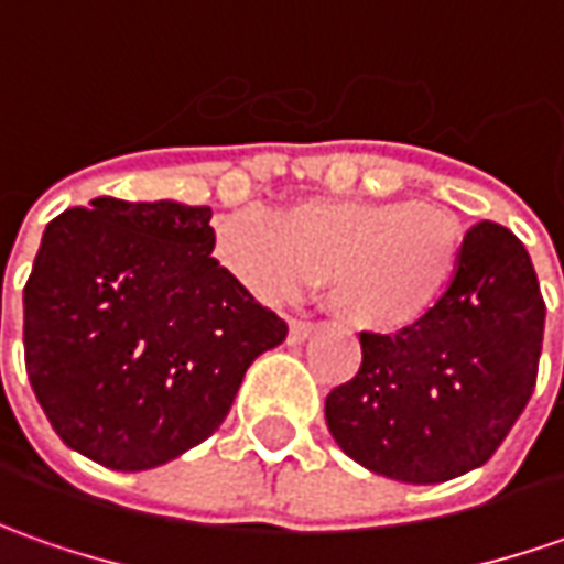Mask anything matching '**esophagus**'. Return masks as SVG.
I'll return each instance as SVG.
<instances>
[{
    "instance_id": "esophagus-1",
    "label": "esophagus",
    "mask_w": 564,
    "mask_h": 564,
    "mask_svg": "<svg viewBox=\"0 0 564 564\" xmlns=\"http://www.w3.org/2000/svg\"><path fill=\"white\" fill-rule=\"evenodd\" d=\"M311 336H314V323H304V319H292L289 323V341L292 345H301V341H307Z\"/></svg>"
}]
</instances>
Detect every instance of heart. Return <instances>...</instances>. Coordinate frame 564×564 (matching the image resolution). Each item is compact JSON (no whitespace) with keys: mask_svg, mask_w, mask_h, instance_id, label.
<instances>
[{"mask_svg":"<svg viewBox=\"0 0 564 564\" xmlns=\"http://www.w3.org/2000/svg\"><path fill=\"white\" fill-rule=\"evenodd\" d=\"M213 250L267 304L326 279L338 323L392 336L440 307L462 263V231L436 206L297 200L279 219L260 209L226 213Z\"/></svg>","mask_w":564,"mask_h":564,"instance_id":"1","label":"heart"}]
</instances>
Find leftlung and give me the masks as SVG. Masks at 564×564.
<instances>
[{"label": "left lung", "mask_w": 564, "mask_h": 564, "mask_svg": "<svg viewBox=\"0 0 564 564\" xmlns=\"http://www.w3.org/2000/svg\"><path fill=\"white\" fill-rule=\"evenodd\" d=\"M543 323L531 253L506 226L477 223L433 314L395 336L360 333V370L326 395L333 440L401 484L487 465L533 395Z\"/></svg>", "instance_id": "obj_1"}]
</instances>
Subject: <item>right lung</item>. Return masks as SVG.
Segmentation results:
<instances>
[{"label":"right lung","instance_id":"obj_1","mask_svg":"<svg viewBox=\"0 0 564 564\" xmlns=\"http://www.w3.org/2000/svg\"><path fill=\"white\" fill-rule=\"evenodd\" d=\"M213 209L97 197L43 231L24 285V364L58 440L150 470L219 430L289 326L213 253Z\"/></svg>","mask_w":564,"mask_h":564}]
</instances>
